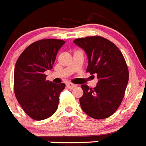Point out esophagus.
I'll return each mask as SVG.
<instances>
[{"instance_id": "obj_1", "label": "esophagus", "mask_w": 146, "mask_h": 146, "mask_svg": "<svg viewBox=\"0 0 146 146\" xmlns=\"http://www.w3.org/2000/svg\"><path fill=\"white\" fill-rule=\"evenodd\" d=\"M66 85L68 86V88H69V89H73V88L77 86V85L74 84H72V83H67Z\"/></svg>"}]
</instances>
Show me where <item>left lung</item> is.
<instances>
[{"label": "left lung", "instance_id": "1", "mask_svg": "<svg viewBox=\"0 0 146 146\" xmlns=\"http://www.w3.org/2000/svg\"><path fill=\"white\" fill-rule=\"evenodd\" d=\"M88 57L86 72L97 74L94 88L83 84L84 94L79 99L83 111L95 119L111 116L119 108L129 81L124 57L113 43L101 36H89L73 40Z\"/></svg>", "mask_w": 146, "mask_h": 146}]
</instances>
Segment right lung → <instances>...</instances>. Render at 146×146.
<instances>
[{
	"instance_id": "right-lung-1",
	"label": "right lung",
	"mask_w": 146,
	"mask_h": 146,
	"mask_svg": "<svg viewBox=\"0 0 146 146\" xmlns=\"http://www.w3.org/2000/svg\"><path fill=\"white\" fill-rule=\"evenodd\" d=\"M65 43L60 39L34 42L23 51L16 62V98L23 111L34 120L48 119L58 108L60 94L65 85L46 81L44 72L52 69L57 52Z\"/></svg>"
}]
</instances>
